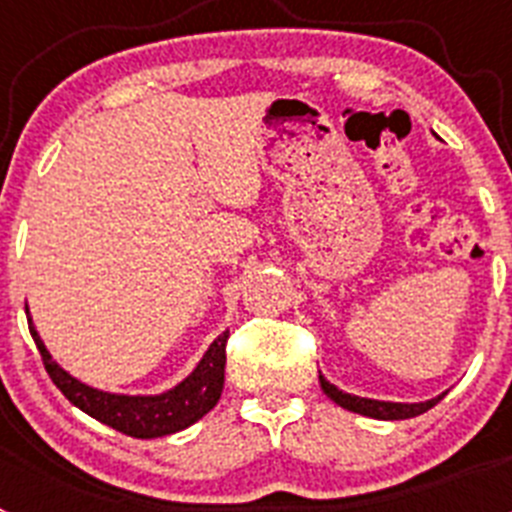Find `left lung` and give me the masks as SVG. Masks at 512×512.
Returning a JSON list of instances; mask_svg holds the SVG:
<instances>
[{
	"instance_id": "1",
	"label": "left lung",
	"mask_w": 512,
	"mask_h": 512,
	"mask_svg": "<svg viewBox=\"0 0 512 512\" xmlns=\"http://www.w3.org/2000/svg\"><path fill=\"white\" fill-rule=\"evenodd\" d=\"M320 387H323L325 395L330 400L341 405V408L351 410V413L366 415V418H377V420H405V418H415V415L425 413V410H431L436 402L443 400V395L433 397V400L425 402H384V400H369V397H359V395H348V392L338 390L336 384H330L328 379L320 374Z\"/></svg>"
}]
</instances>
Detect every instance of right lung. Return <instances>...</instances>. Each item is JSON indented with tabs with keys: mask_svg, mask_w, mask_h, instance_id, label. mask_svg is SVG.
<instances>
[{
	"mask_svg": "<svg viewBox=\"0 0 512 512\" xmlns=\"http://www.w3.org/2000/svg\"><path fill=\"white\" fill-rule=\"evenodd\" d=\"M27 312V307H25ZM30 315V312H27ZM30 336L43 356L45 372L53 379L58 390L66 395L71 405L92 415L99 423L110 425L115 431L133 438H161L169 433L184 431L192 423L210 413L220 400L225 384V343H228V330L220 333L210 348L205 351L202 361L184 382H179L171 390L161 395H115V392L94 390L89 384L79 382L48 354L45 343L40 341L33 320L27 318Z\"/></svg>",
	"mask_w": 512,
	"mask_h": 512,
	"instance_id": "add662e5",
	"label": "right lung"
}]
</instances>
